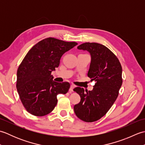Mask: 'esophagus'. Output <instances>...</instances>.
Masks as SVG:
<instances>
[{"mask_svg":"<svg viewBox=\"0 0 145 145\" xmlns=\"http://www.w3.org/2000/svg\"><path fill=\"white\" fill-rule=\"evenodd\" d=\"M75 88V86L73 85H70V89H69V91L70 92H73V88Z\"/></svg>","mask_w":145,"mask_h":145,"instance_id":"esophagus-1","label":"esophagus"}]
</instances>
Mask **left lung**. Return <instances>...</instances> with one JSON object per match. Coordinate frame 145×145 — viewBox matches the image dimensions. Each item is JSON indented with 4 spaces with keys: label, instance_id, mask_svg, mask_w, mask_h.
I'll use <instances>...</instances> for the list:
<instances>
[{
    "label": "left lung",
    "instance_id": "8db88e82",
    "mask_svg": "<svg viewBox=\"0 0 145 145\" xmlns=\"http://www.w3.org/2000/svg\"><path fill=\"white\" fill-rule=\"evenodd\" d=\"M77 48L90 53L88 76L95 84L91 91L80 87L73 89L81 98L73 109L78 118L93 122L105 115L118 97L123 82L122 68L116 55L103 45L86 42Z\"/></svg>",
    "mask_w": 145,
    "mask_h": 145
}]
</instances>
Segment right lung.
Listing matches in <instances>:
<instances>
[{
  "instance_id": "obj_1",
  "label": "right lung",
  "mask_w": 145,
  "mask_h": 145,
  "mask_svg": "<svg viewBox=\"0 0 145 145\" xmlns=\"http://www.w3.org/2000/svg\"><path fill=\"white\" fill-rule=\"evenodd\" d=\"M77 44L49 37L36 44L27 54L18 68L16 87L29 113L37 116L47 115L57 105V95L69 91V83L54 81L51 73L59 66L61 56Z\"/></svg>"
}]
</instances>
